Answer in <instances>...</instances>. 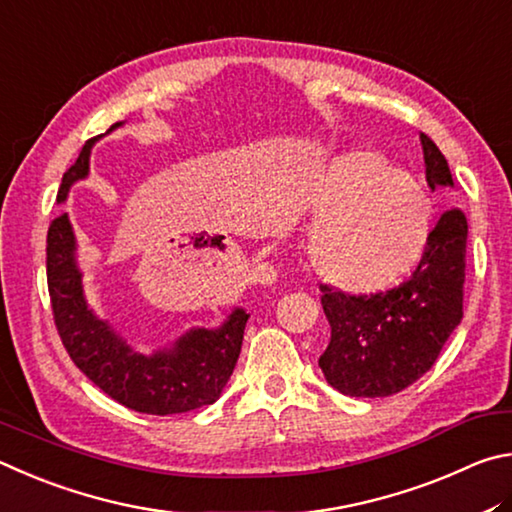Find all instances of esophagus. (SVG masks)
Here are the masks:
<instances>
[{
  "mask_svg": "<svg viewBox=\"0 0 512 512\" xmlns=\"http://www.w3.org/2000/svg\"><path fill=\"white\" fill-rule=\"evenodd\" d=\"M261 279H263V281H272V279H274L272 267H263V270H261Z\"/></svg>",
  "mask_w": 512,
  "mask_h": 512,
  "instance_id": "34e87169",
  "label": "esophagus"
}]
</instances>
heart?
Segmentation results:
<instances>
[{"instance_id": "heart-1", "label": "heart", "mask_w": 512, "mask_h": 512, "mask_svg": "<svg viewBox=\"0 0 512 512\" xmlns=\"http://www.w3.org/2000/svg\"><path fill=\"white\" fill-rule=\"evenodd\" d=\"M310 254L351 290L387 285L416 265L432 236V202L414 175L378 152L337 159L312 195Z\"/></svg>"}]
</instances>
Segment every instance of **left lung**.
Instances as JSON below:
<instances>
[{"instance_id":"obj_1","label":"left lung","mask_w":512,"mask_h":512,"mask_svg":"<svg viewBox=\"0 0 512 512\" xmlns=\"http://www.w3.org/2000/svg\"><path fill=\"white\" fill-rule=\"evenodd\" d=\"M429 188L454 186L436 143L420 134ZM468 220L459 206L441 213L420 263L396 288L348 294L319 285L330 344L319 357L330 387L353 398H387L432 369L463 319Z\"/></svg>"}]
</instances>
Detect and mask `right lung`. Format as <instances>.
Returning <instances> with one entry per match:
<instances>
[{"label":"right lung","mask_w":512,"mask_h":512,"mask_svg":"<svg viewBox=\"0 0 512 512\" xmlns=\"http://www.w3.org/2000/svg\"><path fill=\"white\" fill-rule=\"evenodd\" d=\"M94 141L96 137L85 141L76 164L62 177L58 202L65 200L76 179L87 175ZM74 249V231L62 213L51 220L47 233V285L53 321L71 362L112 400L139 414H184L218 400L238 362L247 312L233 310L218 330H191L173 351L134 353L87 308Z\"/></svg>","instance_id":"obj_1"}]
</instances>
